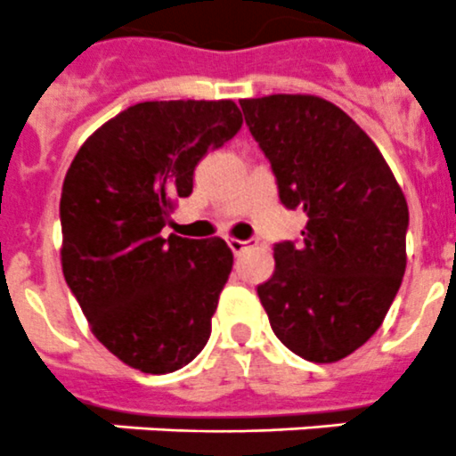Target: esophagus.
Returning <instances> with one entry per match:
<instances>
[{
    "label": "esophagus",
    "mask_w": 456,
    "mask_h": 456,
    "mask_svg": "<svg viewBox=\"0 0 456 456\" xmlns=\"http://www.w3.org/2000/svg\"><path fill=\"white\" fill-rule=\"evenodd\" d=\"M227 245L232 248L233 255H240V252L248 248V240H240V239H227Z\"/></svg>",
    "instance_id": "1"
}]
</instances>
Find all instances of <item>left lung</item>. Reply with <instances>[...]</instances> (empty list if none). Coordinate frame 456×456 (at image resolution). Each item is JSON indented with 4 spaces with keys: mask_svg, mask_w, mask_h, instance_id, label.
Masks as SVG:
<instances>
[{
    "mask_svg": "<svg viewBox=\"0 0 456 456\" xmlns=\"http://www.w3.org/2000/svg\"><path fill=\"white\" fill-rule=\"evenodd\" d=\"M287 208L307 216L303 243L275 245L256 287L277 339L312 362H338L381 328L406 271L409 204L370 134L310 94L240 101Z\"/></svg>",
    "mask_w": 456,
    "mask_h": 456,
    "instance_id": "obj_1",
    "label": "left lung"
}]
</instances>
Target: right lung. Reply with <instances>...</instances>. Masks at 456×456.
I'll return each mask as SVG.
<instances>
[{"label": "right lung", "mask_w": 456, "mask_h": 456, "mask_svg": "<svg viewBox=\"0 0 456 456\" xmlns=\"http://www.w3.org/2000/svg\"><path fill=\"white\" fill-rule=\"evenodd\" d=\"M233 101H149L86 137L61 188V268L91 332L133 370L195 360L232 273L223 239L160 232L206 151L239 133Z\"/></svg>", "instance_id": "1"}]
</instances>
